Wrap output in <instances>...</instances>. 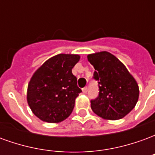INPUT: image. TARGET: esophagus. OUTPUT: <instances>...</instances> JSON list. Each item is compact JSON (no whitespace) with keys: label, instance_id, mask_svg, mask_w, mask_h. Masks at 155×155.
I'll return each instance as SVG.
<instances>
[{"label":"esophagus","instance_id":"1","mask_svg":"<svg viewBox=\"0 0 155 155\" xmlns=\"http://www.w3.org/2000/svg\"><path fill=\"white\" fill-rule=\"evenodd\" d=\"M82 91H83V93H84V94H86V93H87V91H88L87 87L83 88V89H82Z\"/></svg>","mask_w":155,"mask_h":155}]
</instances>
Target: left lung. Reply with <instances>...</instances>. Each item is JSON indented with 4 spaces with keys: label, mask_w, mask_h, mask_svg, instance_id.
I'll return each instance as SVG.
<instances>
[{
    "label": "left lung",
    "mask_w": 155,
    "mask_h": 155,
    "mask_svg": "<svg viewBox=\"0 0 155 155\" xmlns=\"http://www.w3.org/2000/svg\"><path fill=\"white\" fill-rule=\"evenodd\" d=\"M95 71L99 95L92 100L91 109L104 120H116L127 115L136 105L140 90L134 78L121 61L107 51L88 54Z\"/></svg>",
    "instance_id": "8db88e82"
}]
</instances>
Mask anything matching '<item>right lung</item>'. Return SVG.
I'll use <instances>...</instances> for the list:
<instances>
[{"label":"right lung","mask_w":155,"mask_h":155,"mask_svg":"<svg viewBox=\"0 0 155 155\" xmlns=\"http://www.w3.org/2000/svg\"><path fill=\"white\" fill-rule=\"evenodd\" d=\"M79 54H59L50 58L32 75L27 102L33 114L48 123H59L70 116L82 92L72 69Z\"/></svg>","instance_id":"obj_1"}]
</instances>
